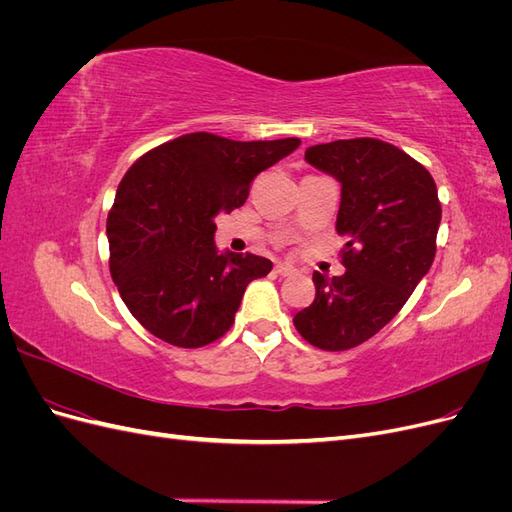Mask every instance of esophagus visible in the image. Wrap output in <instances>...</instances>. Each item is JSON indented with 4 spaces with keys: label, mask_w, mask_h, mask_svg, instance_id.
Here are the masks:
<instances>
[{
    "label": "esophagus",
    "mask_w": 512,
    "mask_h": 512,
    "mask_svg": "<svg viewBox=\"0 0 512 512\" xmlns=\"http://www.w3.org/2000/svg\"><path fill=\"white\" fill-rule=\"evenodd\" d=\"M275 273H280L282 277H290V275L297 273V269L290 267V265H277V267H275Z\"/></svg>",
    "instance_id": "1"
}]
</instances>
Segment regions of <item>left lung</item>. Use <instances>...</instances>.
I'll list each match as a JSON object with an SVG mask.
<instances>
[{"mask_svg": "<svg viewBox=\"0 0 512 512\" xmlns=\"http://www.w3.org/2000/svg\"><path fill=\"white\" fill-rule=\"evenodd\" d=\"M305 160L342 183L337 232L346 273H314L316 299L292 318L305 342L350 350L406 305L436 256L442 218L436 181L399 147L348 138L305 149Z\"/></svg>", "mask_w": 512, "mask_h": 512, "instance_id": "8db88e82", "label": "left lung"}]
</instances>
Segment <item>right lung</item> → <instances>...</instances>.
I'll return each mask as SVG.
<instances>
[{
  "mask_svg": "<svg viewBox=\"0 0 512 512\" xmlns=\"http://www.w3.org/2000/svg\"><path fill=\"white\" fill-rule=\"evenodd\" d=\"M299 145V138L243 143L192 132L128 168L106 220L108 267L151 335L177 348H203L226 335L247 284L273 262L220 254L213 218L241 207L254 177Z\"/></svg>",
  "mask_w": 512,
  "mask_h": 512,
  "instance_id": "1",
  "label": "right lung"
}]
</instances>
